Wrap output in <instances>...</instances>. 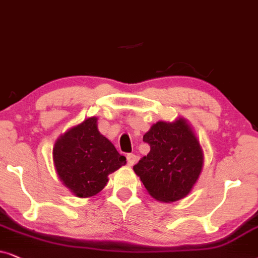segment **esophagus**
<instances>
[{
    "instance_id": "obj_1",
    "label": "esophagus",
    "mask_w": 258,
    "mask_h": 258,
    "mask_svg": "<svg viewBox=\"0 0 258 258\" xmlns=\"http://www.w3.org/2000/svg\"><path fill=\"white\" fill-rule=\"evenodd\" d=\"M137 159H138V157H137L136 154H133V153L127 154V164H128L130 166H133V165L136 164Z\"/></svg>"
}]
</instances>
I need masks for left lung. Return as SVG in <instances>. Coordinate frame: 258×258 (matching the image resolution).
I'll use <instances>...</instances> for the list:
<instances>
[{
  "instance_id": "left-lung-1",
  "label": "left lung",
  "mask_w": 258,
  "mask_h": 258,
  "mask_svg": "<svg viewBox=\"0 0 258 258\" xmlns=\"http://www.w3.org/2000/svg\"><path fill=\"white\" fill-rule=\"evenodd\" d=\"M143 140L151 147L133 170L154 199L164 203L186 197L204 164L203 150L184 118L158 121Z\"/></svg>"
}]
</instances>
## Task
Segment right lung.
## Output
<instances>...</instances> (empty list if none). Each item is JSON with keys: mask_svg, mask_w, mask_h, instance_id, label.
<instances>
[{"mask_svg": "<svg viewBox=\"0 0 258 258\" xmlns=\"http://www.w3.org/2000/svg\"><path fill=\"white\" fill-rule=\"evenodd\" d=\"M53 160L62 184L80 198L99 194L107 184L108 174L126 164V158L100 135L97 116L60 136L53 147Z\"/></svg>", "mask_w": 258, "mask_h": 258, "instance_id": "obj_1", "label": "right lung"}]
</instances>
